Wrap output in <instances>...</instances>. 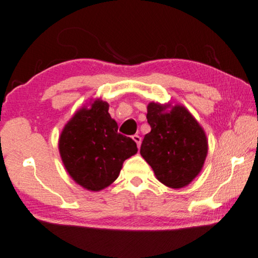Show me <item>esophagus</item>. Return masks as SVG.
Wrapping results in <instances>:
<instances>
[{
  "mask_svg": "<svg viewBox=\"0 0 258 258\" xmlns=\"http://www.w3.org/2000/svg\"><path fill=\"white\" fill-rule=\"evenodd\" d=\"M132 138H133V141L137 143V147H138V148L141 147V144H142V137H141V136L135 135V136H132Z\"/></svg>",
  "mask_w": 258,
  "mask_h": 258,
  "instance_id": "1",
  "label": "esophagus"
}]
</instances>
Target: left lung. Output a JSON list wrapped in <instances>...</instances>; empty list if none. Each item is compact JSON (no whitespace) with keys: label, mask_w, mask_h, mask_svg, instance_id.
I'll return each mask as SVG.
<instances>
[{"label":"left lung","mask_w":258,"mask_h":258,"mask_svg":"<svg viewBox=\"0 0 258 258\" xmlns=\"http://www.w3.org/2000/svg\"><path fill=\"white\" fill-rule=\"evenodd\" d=\"M162 104L148 105L151 131L142 142L141 155L162 184L184 187L201 172L208 153V142L200 123L181 105L164 111Z\"/></svg>","instance_id":"8db88e82"}]
</instances>
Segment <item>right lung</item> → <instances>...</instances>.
Returning a JSON list of instances; mask_svg holds the SVG:
<instances>
[{
	"label": "right lung",
	"instance_id": "obj_1",
	"mask_svg": "<svg viewBox=\"0 0 258 258\" xmlns=\"http://www.w3.org/2000/svg\"><path fill=\"white\" fill-rule=\"evenodd\" d=\"M107 102L96 99L64 126L58 149L62 162L76 182L91 191L109 186L123 161L138 151L136 142L117 132Z\"/></svg>",
	"mask_w": 258,
	"mask_h": 258
}]
</instances>
